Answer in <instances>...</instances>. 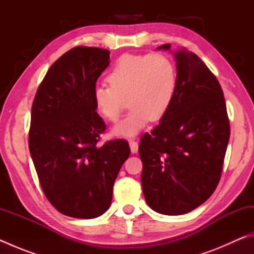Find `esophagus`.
<instances>
[{"label": "esophagus", "mask_w": 254, "mask_h": 254, "mask_svg": "<svg viewBox=\"0 0 254 254\" xmlns=\"http://www.w3.org/2000/svg\"><path fill=\"white\" fill-rule=\"evenodd\" d=\"M128 144H130L131 152L132 153H136L137 152V149H139V143H137L136 141H134V140H131L130 142H128Z\"/></svg>", "instance_id": "obj_1"}]
</instances>
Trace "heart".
Masks as SVG:
<instances>
[{"mask_svg":"<svg viewBox=\"0 0 254 254\" xmlns=\"http://www.w3.org/2000/svg\"><path fill=\"white\" fill-rule=\"evenodd\" d=\"M109 86L93 92L95 110L107 122L115 123L127 105V117L113 128L115 135L133 136L165 118L173 104L178 75L173 60L161 54L124 55L106 76Z\"/></svg>","mask_w":254,"mask_h":254,"instance_id":"b5f03b06","label":"heart"}]
</instances>
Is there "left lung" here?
I'll list each match as a JSON object with an SVG mask.
<instances>
[{
    "label": "left lung",
    "instance_id": "left-lung-1",
    "mask_svg": "<svg viewBox=\"0 0 254 254\" xmlns=\"http://www.w3.org/2000/svg\"><path fill=\"white\" fill-rule=\"evenodd\" d=\"M175 59L178 83L173 104L139 144L145 201L165 215L186 214L209 198L220 183L230 139L216 77L191 51H176Z\"/></svg>",
    "mask_w": 254,
    "mask_h": 254
}]
</instances>
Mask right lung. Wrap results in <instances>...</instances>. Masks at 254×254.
<instances>
[{"instance_id": "add662e5", "label": "right lung", "mask_w": 254, "mask_h": 254, "mask_svg": "<svg viewBox=\"0 0 254 254\" xmlns=\"http://www.w3.org/2000/svg\"><path fill=\"white\" fill-rule=\"evenodd\" d=\"M110 51L75 47L58 58L38 87L31 109L29 149L51 205L75 218L109 209L113 185L130 156L127 141L98 144L106 126L93 103Z\"/></svg>"}]
</instances>
